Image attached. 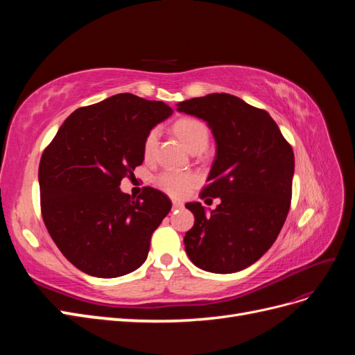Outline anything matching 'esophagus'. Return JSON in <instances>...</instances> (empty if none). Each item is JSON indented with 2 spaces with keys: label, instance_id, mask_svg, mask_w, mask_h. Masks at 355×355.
Instances as JSON below:
<instances>
[{
  "label": "esophagus",
  "instance_id": "1",
  "mask_svg": "<svg viewBox=\"0 0 355 355\" xmlns=\"http://www.w3.org/2000/svg\"><path fill=\"white\" fill-rule=\"evenodd\" d=\"M173 209H175V210L184 209V202H182V201H173Z\"/></svg>",
  "mask_w": 355,
  "mask_h": 355
}]
</instances>
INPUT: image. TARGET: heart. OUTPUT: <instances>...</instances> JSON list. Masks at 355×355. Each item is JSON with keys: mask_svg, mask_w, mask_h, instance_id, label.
Instances as JSON below:
<instances>
[{"mask_svg": "<svg viewBox=\"0 0 355 355\" xmlns=\"http://www.w3.org/2000/svg\"><path fill=\"white\" fill-rule=\"evenodd\" d=\"M173 132L191 154L202 153L209 145V128L197 118H182L173 125ZM158 144V130L153 128L144 141L145 158H153ZM196 184V178L189 173L164 171L157 178V185L171 197H185Z\"/></svg>", "mask_w": 355, "mask_h": 355, "instance_id": "obj_1", "label": "heart"}]
</instances>
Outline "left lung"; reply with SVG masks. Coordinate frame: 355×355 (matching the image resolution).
I'll return each instance as SVG.
<instances>
[{"label":"left lung","mask_w":355,"mask_h":355,"mask_svg":"<svg viewBox=\"0 0 355 355\" xmlns=\"http://www.w3.org/2000/svg\"><path fill=\"white\" fill-rule=\"evenodd\" d=\"M178 111L206 121L216 157L201 198H219L216 209L187 202L194 227L185 250L200 270L231 274L270 250L292 200L295 155L271 115L228 93L178 103Z\"/></svg>","instance_id":"obj_1"}]
</instances>
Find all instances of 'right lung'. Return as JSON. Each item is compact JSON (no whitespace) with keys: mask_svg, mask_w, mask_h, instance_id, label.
Segmentation results:
<instances>
[{"mask_svg":"<svg viewBox=\"0 0 355 355\" xmlns=\"http://www.w3.org/2000/svg\"><path fill=\"white\" fill-rule=\"evenodd\" d=\"M173 114L132 93L73 111L42 153L41 211L53 241L80 271L115 278L137 270L171 209L166 194H124L121 180L144 163V141Z\"/></svg>","mask_w":355,"mask_h":355,"instance_id":"right-lung-1","label":"right lung"}]
</instances>
